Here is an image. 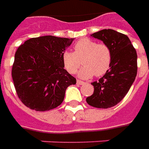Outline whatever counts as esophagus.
Listing matches in <instances>:
<instances>
[{
	"instance_id": "esophagus-1",
	"label": "esophagus",
	"mask_w": 149,
	"mask_h": 149,
	"mask_svg": "<svg viewBox=\"0 0 149 149\" xmlns=\"http://www.w3.org/2000/svg\"><path fill=\"white\" fill-rule=\"evenodd\" d=\"M77 84H79V85H81V84H84V82L82 81H80V80H77Z\"/></svg>"
}]
</instances>
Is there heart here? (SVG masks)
I'll return each mask as SVG.
<instances>
[{
	"label": "heart",
	"mask_w": 149,
	"mask_h": 149,
	"mask_svg": "<svg viewBox=\"0 0 149 149\" xmlns=\"http://www.w3.org/2000/svg\"><path fill=\"white\" fill-rule=\"evenodd\" d=\"M74 52L65 51L62 54V61L67 71L74 74L81 65L83 67L78 72L81 78L88 79L93 75L103 76L109 69L112 61V52L105 44L97 42L88 38H82L75 43Z\"/></svg>",
	"instance_id": "obj_1"
}]
</instances>
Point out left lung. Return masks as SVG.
<instances>
[{
    "label": "left lung",
    "mask_w": 149,
    "mask_h": 149,
    "mask_svg": "<svg viewBox=\"0 0 149 149\" xmlns=\"http://www.w3.org/2000/svg\"><path fill=\"white\" fill-rule=\"evenodd\" d=\"M102 40L112 52L110 68L93 85V94L86 98L91 106L109 109L116 105L128 93L137 73V54L126 35L103 29L91 35Z\"/></svg>",
    "instance_id": "obj_1"
}]
</instances>
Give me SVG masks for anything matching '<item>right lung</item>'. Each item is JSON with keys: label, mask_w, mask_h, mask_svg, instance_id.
I'll list each match as a JSON object with an SVG mask.
<instances>
[{"label": "right lung", "mask_w": 149, "mask_h": 149, "mask_svg": "<svg viewBox=\"0 0 149 149\" xmlns=\"http://www.w3.org/2000/svg\"><path fill=\"white\" fill-rule=\"evenodd\" d=\"M72 40L43 36L27 40L19 46L12 77L18 97L25 106L44 112L63 102L66 88L77 83L62 61V54Z\"/></svg>", "instance_id": "add662e5"}]
</instances>
